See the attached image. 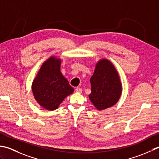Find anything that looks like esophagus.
<instances>
[{
	"mask_svg": "<svg viewBox=\"0 0 159 159\" xmlns=\"http://www.w3.org/2000/svg\"><path fill=\"white\" fill-rule=\"evenodd\" d=\"M75 91L77 92V93H81L82 92V89H81V88H79V87H77V88L75 89Z\"/></svg>",
	"mask_w": 159,
	"mask_h": 159,
	"instance_id": "esophagus-1",
	"label": "esophagus"
}]
</instances>
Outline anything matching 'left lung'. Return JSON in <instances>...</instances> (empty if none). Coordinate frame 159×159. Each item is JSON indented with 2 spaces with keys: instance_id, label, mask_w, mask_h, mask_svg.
Instances as JSON below:
<instances>
[{
  "instance_id": "left-lung-1",
  "label": "left lung",
  "mask_w": 159,
  "mask_h": 159,
  "mask_svg": "<svg viewBox=\"0 0 159 159\" xmlns=\"http://www.w3.org/2000/svg\"><path fill=\"white\" fill-rule=\"evenodd\" d=\"M91 93L89 99L99 111L114 106L121 95V83L118 72L108 60L102 59L97 63L90 77Z\"/></svg>"
}]
</instances>
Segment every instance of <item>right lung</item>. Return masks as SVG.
<instances>
[{"label": "right lung", "mask_w": 159, "mask_h": 159, "mask_svg": "<svg viewBox=\"0 0 159 159\" xmlns=\"http://www.w3.org/2000/svg\"><path fill=\"white\" fill-rule=\"evenodd\" d=\"M61 60L54 56L41 66L32 83V92L37 102L48 111H54L74 89L60 72Z\"/></svg>", "instance_id": "obj_1"}]
</instances>
